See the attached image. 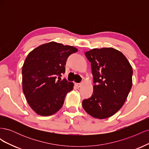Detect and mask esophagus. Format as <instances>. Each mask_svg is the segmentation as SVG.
<instances>
[{
    "instance_id": "esophagus-1",
    "label": "esophagus",
    "mask_w": 149,
    "mask_h": 149,
    "mask_svg": "<svg viewBox=\"0 0 149 149\" xmlns=\"http://www.w3.org/2000/svg\"><path fill=\"white\" fill-rule=\"evenodd\" d=\"M82 84H83L82 83H75V85H76L77 87H78V88L81 86Z\"/></svg>"
}]
</instances>
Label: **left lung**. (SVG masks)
<instances>
[{
	"instance_id": "1",
	"label": "left lung",
	"mask_w": 149,
	"mask_h": 149,
	"mask_svg": "<svg viewBox=\"0 0 149 149\" xmlns=\"http://www.w3.org/2000/svg\"><path fill=\"white\" fill-rule=\"evenodd\" d=\"M91 63L94 85L83 107L96 119H106L123 107L132 85V68L123 53L113 48H93L85 53Z\"/></svg>"
}]
</instances>
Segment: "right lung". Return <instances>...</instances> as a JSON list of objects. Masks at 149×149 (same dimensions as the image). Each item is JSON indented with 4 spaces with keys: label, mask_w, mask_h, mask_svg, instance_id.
Returning a JSON list of instances; mask_svg holds the SVG:
<instances>
[{
    "label": "right lung",
    "mask_w": 149,
    "mask_h": 149,
    "mask_svg": "<svg viewBox=\"0 0 149 149\" xmlns=\"http://www.w3.org/2000/svg\"><path fill=\"white\" fill-rule=\"evenodd\" d=\"M77 51L74 47L51 42L38 46L26 56L22 66V89L29 105L38 115L55 114L67 93L73 89V83L56 78L65 72L68 57Z\"/></svg>",
    "instance_id": "1"
}]
</instances>
